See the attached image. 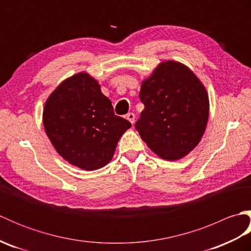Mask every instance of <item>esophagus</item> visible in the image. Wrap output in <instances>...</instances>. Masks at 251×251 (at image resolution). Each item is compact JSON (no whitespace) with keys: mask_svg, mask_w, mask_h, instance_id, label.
<instances>
[{"mask_svg":"<svg viewBox=\"0 0 251 251\" xmlns=\"http://www.w3.org/2000/svg\"><path fill=\"white\" fill-rule=\"evenodd\" d=\"M126 119L128 120L131 124H134V122H135V114L134 113H128L126 115Z\"/></svg>","mask_w":251,"mask_h":251,"instance_id":"obj_1","label":"esophagus"}]
</instances>
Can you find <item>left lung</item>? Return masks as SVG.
I'll return each mask as SVG.
<instances>
[{
	"mask_svg": "<svg viewBox=\"0 0 251 251\" xmlns=\"http://www.w3.org/2000/svg\"><path fill=\"white\" fill-rule=\"evenodd\" d=\"M145 104L136 129L151 150L167 161H178L201 140L209 116L208 93L183 63L165 60L141 83Z\"/></svg>",
	"mask_w": 251,
	"mask_h": 251,
	"instance_id": "left-lung-1",
	"label": "left lung"
}]
</instances>
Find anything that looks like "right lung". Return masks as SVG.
<instances>
[{
	"mask_svg": "<svg viewBox=\"0 0 251 251\" xmlns=\"http://www.w3.org/2000/svg\"><path fill=\"white\" fill-rule=\"evenodd\" d=\"M43 125L59 155L84 170L104 167L130 123L116 116L111 100L87 72L62 81L45 101Z\"/></svg>",
	"mask_w": 251,
	"mask_h": 251,
	"instance_id": "right-lung-1",
	"label": "right lung"
}]
</instances>
